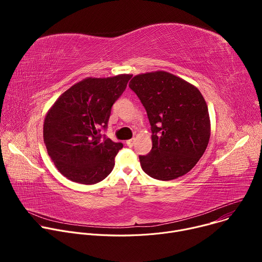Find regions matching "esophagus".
<instances>
[{"label":"esophagus","instance_id":"1","mask_svg":"<svg viewBox=\"0 0 262 262\" xmlns=\"http://www.w3.org/2000/svg\"><path fill=\"white\" fill-rule=\"evenodd\" d=\"M135 142H136V139L134 138V139H130V140H127L126 141V145L128 146V147H133L134 145H135Z\"/></svg>","mask_w":262,"mask_h":262}]
</instances>
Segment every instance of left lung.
<instances>
[{"instance_id":"1","label":"left lung","mask_w":262,"mask_h":262,"mask_svg":"<svg viewBox=\"0 0 262 262\" xmlns=\"http://www.w3.org/2000/svg\"><path fill=\"white\" fill-rule=\"evenodd\" d=\"M128 86L151 125V151L139 157L144 172L168 181L191 171L210 138L208 108L199 89L164 70L137 74Z\"/></svg>"}]
</instances>
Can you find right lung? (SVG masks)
<instances>
[{
  "mask_svg": "<svg viewBox=\"0 0 262 262\" xmlns=\"http://www.w3.org/2000/svg\"><path fill=\"white\" fill-rule=\"evenodd\" d=\"M133 74L86 78L63 92L50 107L43 122V141L59 172L82 184L103 180L115 166L123 147L101 140L113 103L126 88Z\"/></svg>",
  "mask_w": 262,
  "mask_h": 262,
  "instance_id": "obj_1",
  "label": "right lung"
}]
</instances>
